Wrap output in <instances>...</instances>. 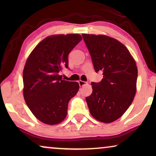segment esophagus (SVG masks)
I'll use <instances>...</instances> for the list:
<instances>
[{
	"mask_svg": "<svg viewBox=\"0 0 156 156\" xmlns=\"http://www.w3.org/2000/svg\"><path fill=\"white\" fill-rule=\"evenodd\" d=\"M78 82H79V84H80V87H83V86H84V85L87 84V82H84V81H82V80H80Z\"/></svg>",
	"mask_w": 156,
	"mask_h": 156,
	"instance_id": "34e87169",
	"label": "esophagus"
}]
</instances>
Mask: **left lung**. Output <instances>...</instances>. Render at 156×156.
<instances>
[{
  "label": "left lung",
  "mask_w": 156,
  "mask_h": 156,
  "mask_svg": "<svg viewBox=\"0 0 156 156\" xmlns=\"http://www.w3.org/2000/svg\"><path fill=\"white\" fill-rule=\"evenodd\" d=\"M96 72L103 71L99 83H91L92 93L86 98L94 118L109 123L120 118L133 101L138 69L126 47L104 35L82 34Z\"/></svg>",
  "instance_id": "8db88e82"
}]
</instances>
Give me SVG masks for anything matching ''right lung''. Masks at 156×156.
I'll return each instance as SVG.
<instances>
[{
  "instance_id": "obj_1",
  "label": "right lung",
  "mask_w": 156,
  "mask_h": 156,
  "mask_svg": "<svg viewBox=\"0 0 156 156\" xmlns=\"http://www.w3.org/2000/svg\"><path fill=\"white\" fill-rule=\"evenodd\" d=\"M82 39L79 34L48 36L27 57L23 97L34 116L45 124H58L66 118L68 103L80 88L78 82L63 80L59 72L68 68V55Z\"/></svg>"
}]
</instances>
